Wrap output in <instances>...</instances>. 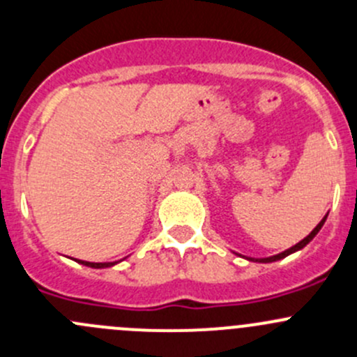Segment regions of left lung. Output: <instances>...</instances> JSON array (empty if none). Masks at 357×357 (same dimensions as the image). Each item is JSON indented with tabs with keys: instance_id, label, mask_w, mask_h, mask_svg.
Segmentation results:
<instances>
[{
	"instance_id": "obj_1",
	"label": "left lung",
	"mask_w": 357,
	"mask_h": 357,
	"mask_svg": "<svg viewBox=\"0 0 357 357\" xmlns=\"http://www.w3.org/2000/svg\"><path fill=\"white\" fill-rule=\"evenodd\" d=\"M328 215V214H326ZM326 215L325 218L321 219V221H319V225L316 226L314 229H312L311 233H309L307 236H305L304 240H301V242L298 243H295L294 247H290V248H287L285 252H282V254H276V255H271V257H262V259H250V257H247L248 261H254V262H275V261H280V259H283V257H287V255H290V254H294V252H297V250H301V248H304L305 245H307L309 242H311L312 238H314L316 235H318V231L319 229L323 228V225H325V221H326Z\"/></svg>"
}]
</instances>
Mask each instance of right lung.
<instances>
[{
	"label": "right lung",
	"instance_id": "obj_1",
	"mask_svg": "<svg viewBox=\"0 0 357 357\" xmlns=\"http://www.w3.org/2000/svg\"><path fill=\"white\" fill-rule=\"evenodd\" d=\"M77 262H79V264H84V266H88V268L102 269V268H110V266L117 264L119 261H115V262H88V261H79V259H77Z\"/></svg>",
	"mask_w": 357,
	"mask_h": 357
}]
</instances>
